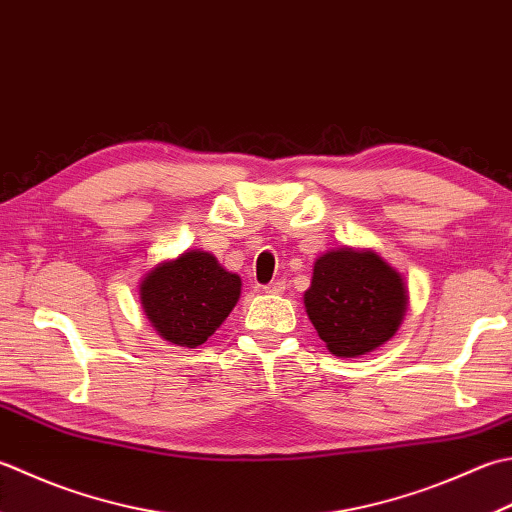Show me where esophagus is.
I'll return each mask as SVG.
<instances>
[{
	"instance_id": "1",
	"label": "esophagus",
	"mask_w": 512,
	"mask_h": 512,
	"mask_svg": "<svg viewBox=\"0 0 512 512\" xmlns=\"http://www.w3.org/2000/svg\"><path fill=\"white\" fill-rule=\"evenodd\" d=\"M284 290H286V282H282V279H277V282H270L264 286V293H268V295H279V293H284Z\"/></svg>"
}]
</instances>
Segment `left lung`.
Returning <instances> with one entry per match:
<instances>
[{
  "label": "left lung",
  "mask_w": 512,
  "mask_h": 512,
  "mask_svg": "<svg viewBox=\"0 0 512 512\" xmlns=\"http://www.w3.org/2000/svg\"><path fill=\"white\" fill-rule=\"evenodd\" d=\"M408 290L402 275L373 250H328L304 293L308 319L337 357H359L386 344L402 324Z\"/></svg>",
  "instance_id": "8db88e82"
}]
</instances>
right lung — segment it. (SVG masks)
<instances>
[{"instance_id":"right-lung-1","label":"right lung","mask_w":512,"mask_h":512,"mask_svg":"<svg viewBox=\"0 0 512 512\" xmlns=\"http://www.w3.org/2000/svg\"><path fill=\"white\" fill-rule=\"evenodd\" d=\"M242 279L219 266L204 250H186L157 264L139 284L150 324L166 342L197 348L224 324L235 308Z\"/></svg>"}]
</instances>
